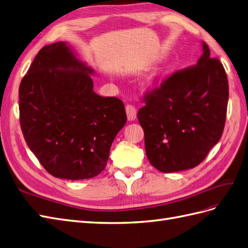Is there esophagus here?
Returning <instances> with one entry per match:
<instances>
[{"instance_id": "obj_1", "label": "esophagus", "mask_w": 248, "mask_h": 248, "mask_svg": "<svg viewBox=\"0 0 248 248\" xmlns=\"http://www.w3.org/2000/svg\"><path fill=\"white\" fill-rule=\"evenodd\" d=\"M125 112H126V116H128L129 120H134L137 116V109L134 105H131V104L126 105Z\"/></svg>"}]
</instances>
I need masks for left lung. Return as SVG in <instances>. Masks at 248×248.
I'll use <instances>...</instances> for the list:
<instances>
[{"instance_id": "left-lung-1", "label": "left lung", "mask_w": 248, "mask_h": 248, "mask_svg": "<svg viewBox=\"0 0 248 248\" xmlns=\"http://www.w3.org/2000/svg\"><path fill=\"white\" fill-rule=\"evenodd\" d=\"M197 65L157 78L137 113L150 163L163 173L193 169L224 130L228 80L205 43Z\"/></svg>"}]
</instances>
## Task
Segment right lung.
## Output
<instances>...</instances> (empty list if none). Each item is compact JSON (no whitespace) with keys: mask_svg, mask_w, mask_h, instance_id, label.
Segmentation results:
<instances>
[{"mask_svg":"<svg viewBox=\"0 0 248 248\" xmlns=\"http://www.w3.org/2000/svg\"><path fill=\"white\" fill-rule=\"evenodd\" d=\"M92 72L59 42L40 50L21 81L25 141L56 178L81 180L100 174L126 123L122 99L93 91Z\"/></svg>","mask_w":248,"mask_h":248,"instance_id":"add662e5","label":"right lung"}]
</instances>
